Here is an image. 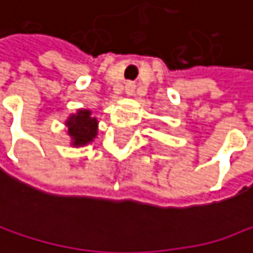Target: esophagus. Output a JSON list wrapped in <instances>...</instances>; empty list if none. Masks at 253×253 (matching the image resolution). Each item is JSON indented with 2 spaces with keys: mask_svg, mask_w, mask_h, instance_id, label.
Returning a JSON list of instances; mask_svg holds the SVG:
<instances>
[{
  "mask_svg": "<svg viewBox=\"0 0 253 253\" xmlns=\"http://www.w3.org/2000/svg\"><path fill=\"white\" fill-rule=\"evenodd\" d=\"M135 83H132V81H129V83H126V87H124V90H126V93H127L129 96L130 94H133V91H135Z\"/></svg>",
  "mask_w": 253,
  "mask_h": 253,
  "instance_id": "obj_1",
  "label": "esophagus"
}]
</instances>
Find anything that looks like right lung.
Masks as SVG:
<instances>
[{
  "label": "right lung",
  "instance_id": "right-lung-1",
  "mask_svg": "<svg viewBox=\"0 0 253 253\" xmlns=\"http://www.w3.org/2000/svg\"><path fill=\"white\" fill-rule=\"evenodd\" d=\"M65 124L68 127V135L72 139V147L87 145L97 135V120L91 117L88 109H78L77 114L69 115Z\"/></svg>",
  "mask_w": 253,
  "mask_h": 253
}]
</instances>
